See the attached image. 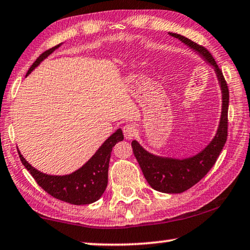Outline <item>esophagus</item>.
Returning <instances> with one entry per match:
<instances>
[{
	"mask_svg": "<svg viewBox=\"0 0 250 250\" xmlns=\"http://www.w3.org/2000/svg\"><path fill=\"white\" fill-rule=\"evenodd\" d=\"M122 130H124V135L125 137V139H132V138L137 135L138 131L137 126L132 124L125 125Z\"/></svg>",
	"mask_w": 250,
	"mask_h": 250,
	"instance_id": "obj_1",
	"label": "esophagus"
}]
</instances>
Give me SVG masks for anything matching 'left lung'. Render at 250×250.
<instances>
[{
    "mask_svg": "<svg viewBox=\"0 0 250 250\" xmlns=\"http://www.w3.org/2000/svg\"><path fill=\"white\" fill-rule=\"evenodd\" d=\"M170 36L180 39L192 49L197 51L208 62L214 67L219 83L222 91V112L220 124L213 140L199 154L191 158L175 159L155 156L133 140L131 143L133 155L139 163L144 176L152 188L163 193H182L188 191L197 182L206 176L217 162L228 136V107H229V89L223 77L222 70L215 62L206 47L201 46L188 38L169 32Z\"/></svg>",
    "mask_w": 250,
    "mask_h": 250,
    "instance_id": "8db88e82",
    "label": "left lung"
}]
</instances>
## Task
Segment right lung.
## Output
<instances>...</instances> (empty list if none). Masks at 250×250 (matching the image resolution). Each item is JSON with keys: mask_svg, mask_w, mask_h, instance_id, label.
<instances>
[{"mask_svg": "<svg viewBox=\"0 0 250 250\" xmlns=\"http://www.w3.org/2000/svg\"><path fill=\"white\" fill-rule=\"evenodd\" d=\"M59 46L61 44H57L40 55L29 68L27 75ZM122 140H124V133L121 129H118L112 136L104 141L99 150L84 166H82L76 172L64 176H55V175H47L39 172L25 161L20 151L18 150V152L25 168L32 175L40 188H43L48 194L67 203L83 206L98 201L105 191L111 151L114 145Z\"/></svg>", "mask_w": 250, "mask_h": 250, "instance_id": "obj_1", "label": "right lung"}]
</instances>
